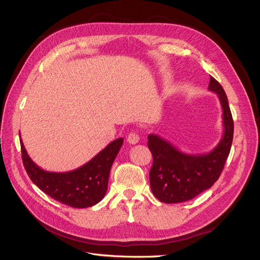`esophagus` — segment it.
I'll return each mask as SVG.
<instances>
[{
  "label": "esophagus",
  "mask_w": 260,
  "mask_h": 260,
  "mask_svg": "<svg viewBox=\"0 0 260 260\" xmlns=\"http://www.w3.org/2000/svg\"><path fill=\"white\" fill-rule=\"evenodd\" d=\"M127 141H128V143H130V144H137V143H139L140 137H139L138 133H136V132H130L128 137H127Z\"/></svg>",
  "instance_id": "obj_1"
}]
</instances>
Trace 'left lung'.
Wrapping results in <instances>:
<instances>
[{"mask_svg":"<svg viewBox=\"0 0 260 260\" xmlns=\"http://www.w3.org/2000/svg\"><path fill=\"white\" fill-rule=\"evenodd\" d=\"M208 90L218 94L223 119V136L211 152L185 154L159 136L147 137L153 155L149 184L155 198L162 203L175 204L194 199L214 184L223 170L232 145L233 119L225 92L211 76Z\"/></svg>","mask_w":260,"mask_h":260,"instance_id":"left-lung-1","label":"left lung"}]
</instances>
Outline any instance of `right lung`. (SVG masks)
<instances>
[{
    "label": "right lung",
    "instance_id": "add662e5",
    "mask_svg": "<svg viewBox=\"0 0 260 260\" xmlns=\"http://www.w3.org/2000/svg\"><path fill=\"white\" fill-rule=\"evenodd\" d=\"M122 143V138L113 141L90 161L75 170L52 172L32 161L20 140L22 162L31 181L55 201L75 208L91 207L103 200L112 165Z\"/></svg>",
    "mask_w": 260,
    "mask_h": 260
}]
</instances>
